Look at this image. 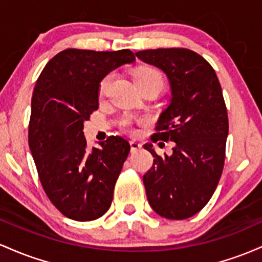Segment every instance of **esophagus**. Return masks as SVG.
Masks as SVG:
<instances>
[{
    "label": "esophagus",
    "instance_id": "obj_1",
    "mask_svg": "<svg viewBox=\"0 0 262 262\" xmlns=\"http://www.w3.org/2000/svg\"><path fill=\"white\" fill-rule=\"evenodd\" d=\"M130 146H131V152H136L139 151V149L142 147L140 142H137V141H130Z\"/></svg>",
    "mask_w": 262,
    "mask_h": 262
}]
</instances>
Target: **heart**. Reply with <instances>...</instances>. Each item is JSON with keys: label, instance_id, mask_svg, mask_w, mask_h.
Listing matches in <instances>:
<instances>
[{"label": "heart", "instance_id": "1", "mask_svg": "<svg viewBox=\"0 0 262 262\" xmlns=\"http://www.w3.org/2000/svg\"><path fill=\"white\" fill-rule=\"evenodd\" d=\"M111 78H113V75L108 74L101 80V83L99 85L100 95H105V94L107 93L108 86H110V83H111ZM135 81H136L137 86L146 83H152V81H157V83L161 84V86H162L163 84V79H162V75H161V73L158 72L157 69H155V68L147 67V66L137 68L136 72H135Z\"/></svg>", "mask_w": 262, "mask_h": 262}]
</instances>
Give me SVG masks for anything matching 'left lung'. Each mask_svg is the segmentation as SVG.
Returning a JSON list of instances; mask_svg holds the SVG:
<instances>
[{
    "label": "left lung",
    "mask_w": 262,
    "mask_h": 262,
    "mask_svg": "<svg viewBox=\"0 0 262 262\" xmlns=\"http://www.w3.org/2000/svg\"><path fill=\"white\" fill-rule=\"evenodd\" d=\"M168 79L169 104L158 117L152 140L173 141L172 155L145 148L154 166L143 176L147 201L158 215L182 220L205 207L219 183L229 132L228 114L215 72L198 53L184 48L135 53Z\"/></svg>",
    "instance_id": "left-lung-1"
}]
</instances>
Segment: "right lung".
I'll return each mask as SVG.
<instances>
[{
    "mask_svg": "<svg viewBox=\"0 0 262 262\" xmlns=\"http://www.w3.org/2000/svg\"><path fill=\"white\" fill-rule=\"evenodd\" d=\"M135 61L128 49H66L47 63L34 86L28 143L44 192L61 214L78 222L104 215L130 143L119 136L86 148L84 122L99 107V85Z\"/></svg>",
    "mask_w": 262,
    "mask_h": 262,
    "instance_id": "right-lung-1",
    "label": "right lung"
}]
</instances>
